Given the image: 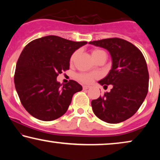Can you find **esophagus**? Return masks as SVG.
<instances>
[{
  "label": "esophagus",
  "mask_w": 160,
  "mask_h": 160,
  "mask_svg": "<svg viewBox=\"0 0 160 160\" xmlns=\"http://www.w3.org/2000/svg\"><path fill=\"white\" fill-rule=\"evenodd\" d=\"M89 88H90V87L89 86H83V89H84V90H86V89H88Z\"/></svg>",
  "instance_id": "esophagus-1"
}]
</instances>
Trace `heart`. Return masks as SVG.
Returning <instances> with one entry per match:
<instances>
[{
    "instance_id": "b5f03b06",
    "label": "heart",
    "mask_w": 160,
    "mask_h": 160,
    "mask_svg": "<svg viewBox=\"0 0 160 160\" xmlns=\"http://www.w3.org/2000/svg\"><path fill=\"white\" fill-rule=\"evenodd\" d=\"M76 54H77V52H75L74 53H73L71 59H70V61L71 62H73L74 60H75ZM92 57L94 58L95 60H96L98 58H99L101 55H106V53L104 51H102L101 49H94L92 52ZM77 78L78 81H80L81 82L84 83V84H90V83L92 82V81L95 79L96 78V75L93 73H79L77 76Z\"/></svg>"
}]
</instances>
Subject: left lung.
Returning a JSON list of instances; mask_svg holds the SVG:
<instances>
[{
  "label": "left lung",
  "mask_w": 160,
  "mask_h": 160,
  "mask_svg": "<svg viewBox=\"0 0 160 160\" xmlns=\"http://www.w3.org/2000/svg\"><path fill=\"white\" fill-rule=\"evenodd\" d=\"M105 48L112 58V68L99 83L104 88L112 84L110 92L92 100L93 112L108 123L124 122L135 114L148 90V68L139 49L129 41L111 38L89 42Z\"/></svg>",
  "instance_id": "left-lung-1"
}]
</instances>
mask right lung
<instances>
[{"label":"right lung","mask_w":160,"mask_h":160,"mask_svg":"<svg viewBox=\"0 0 160 160\" xmlns=\"http://www.w3.org/2000/svg\"><path fill=\"white\" fill-rule=\"evenodd\" d=\"M87 43L48 36L25 46L17 60L14 80L21 103L30 115L52 121L66 112L73 94L82 87L73 80L61 85L57 77L69 70L71 55Z\"/></svg>","instance_id":"1"}]
</instances>
